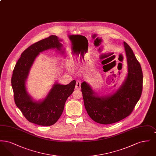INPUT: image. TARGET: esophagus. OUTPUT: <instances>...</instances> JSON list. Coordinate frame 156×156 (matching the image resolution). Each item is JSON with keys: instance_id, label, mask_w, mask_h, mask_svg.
<instances>
[{"instance_id": "1", "label": "esophagus", "mask_w": 156, "mask_h": 156, "mask_svg": "<svg viewBox=\"0 0 156 156\" xmlns=\"http://www.w3.org/2000/svg\"><path fill=\"white\" fill-rule=\"evenodd\" d=\"M81 82L78 81L76 82L75 85V89L77 90H80L81 89Z\"/></svg>"}]
</instances>
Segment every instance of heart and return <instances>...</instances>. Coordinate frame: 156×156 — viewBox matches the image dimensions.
Returning a JSON list of instances; mask_svg holds the SVG:
<instances>
[{"instance_id": "obj_1", "label": "heart", "mask_w": 156, "mask_h": 156, "mask_svg": "<svg viewBox=\"0 0 156 156\" xmlns=\"http://www.w3.org/2000/svg\"><path fill=\"white\" fill-rule=\"evenodd\" d=\"M74 61H73V64H74Z\"/></svg>"}]
</instances>
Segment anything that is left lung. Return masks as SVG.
Masks as SVG:
<instances>
[{
	"label": "left lung",
	"instance_id": "left-lung-1",
	"mask_svg": "<svg viewBox=\"0 0 156 156\" xmlns=\"http://www.w3.org/2000/svg\"><path fill=\"white\" fill-rule=\"evenodd\" d=\"M128 73L125 82L113 94L98 97L88 83L83 82L81 91L85 108L90 118L103 125L118 122L129 116L141 97L143 72L130 46L123 43Z\"/></svg>",
	"mask_w": 156,
	"mask_h": 156
}]
</instances>
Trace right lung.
<instances>
[{
	"mask_svg": "<svg viewBox=\"0 0 156 156\" xmlns=\"http://www.w3.org/2000/svg\"><path fill=\"white\" fill-rule=\"evenodd\" d=\"M59 41L57 36H50L30 45L22 53L15 66L11 80L16 106L29 122L40 126H51L57 122L76 83L75 80L68 85L55 83L47 96L40 102L34 101L27 91L26 81L37 55L40 52L51 48L61 50L62 44Z\"/></svg>",
	"mask_w": 156,
	"mask_h": 156,
	"instance_id": "1",
	"label": "right lung"
}]
</instances>
